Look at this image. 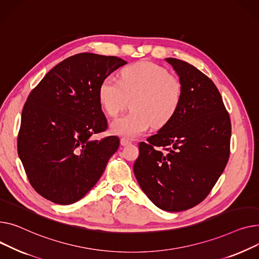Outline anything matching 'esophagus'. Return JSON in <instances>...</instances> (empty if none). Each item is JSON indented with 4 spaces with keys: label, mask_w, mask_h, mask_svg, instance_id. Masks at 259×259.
I'll return each instance as SVG.
<instances>
[{
    "label": "esophagus",
    "mask_w": 259,
    "mask_h": 259,
    "mask_svg": "<svg viewBox=\"0 0 259 259\" xmlns=\"http://www.w3.org/2000/svg\"><path fill=\"white\" fill-rule=\"evenodd\" d=\"M120 143H121V145H122V146H127V145L132 144V142L130 140L125 139V138H121L120 139Z\"/></svg>",
    "instance_id": "1"
}]
</instances>
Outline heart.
Instances as JSON below:
<instances>
[{"label": "heart", "mask_w": 259, "mask_h": 259, "mask_svg": "<svg viewBox=\"0 0 259 259\" xmlns=\"http://www.w3.org/2000/svg\"><path fill=\"white\" fill-rule=\"evenodd\" d=\"M182 92L181 81L168 70L141 62L125 67L120 73V80L106 76L99 85L98 99L103 111L112 117L133 99V111L111 123L113 134L133 139L143 135L151 123L155 127L168 123L179 110Z\"/></svg>", "instance_id": "1"}]
</instances>
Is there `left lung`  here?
<instances>
[{"instance_id":"left-lung-1","label":"left lung","mask_w":259,"mask_h":259,"mask_svg":"<svg viewBox=\"0 0 259 259\" xmlns=\"http://www.w3.org/2000/svg\"><path fill=\"white\" fill-rule=\"evenodd\" d=\"M165 60L182 83L181 104L168 123L139 144L134 174L157 207L179 212L200 204L223 174L231 122L213 81L183 60Z\"/></svg>"}]
</instances>
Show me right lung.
I'll return each instance as SVG.
<instances>
[{
	"mask_svg": "<svg viewBox=\"0 0 259 259\" xmlns=\"http://www.w3.org/2000/svg\"><path fill=\"white\" fill-rule=\"evenodd\" d=\"M126 64L116 56L80 53L50 70L27 98L18 138L19 157L30 184L45 199L70 205L92 189L119 147L108 127L98 89Z\"/></svg>",
	"mask_w": 259,
	"mask_h": 259,
	"instance_id": "add662e5",
	"label": "right lung"
}]
</instances>
